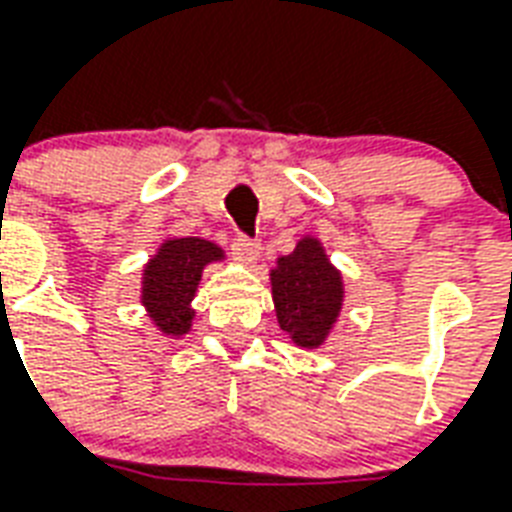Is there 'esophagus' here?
<instances>
[{
	"label": "esophagus",
	"instance_id": "34e87169",
	"mask_svg": "<svg viewBox=\"0 0 512 512\" xmlns=\"http://www.w3.org/2000/svg\"><path fill=\"white\" fill-rule=\"evenodd\" d=\"M230 249H233V255L239 257L241 263H255L257 257H260V241L249 239L244 233H236V236H233Z\"/></svg>",
	"mask_w": 512,
	"mask_h": 512
}]
</instances>
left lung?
Listing matches in <instances>:
<instances>
[{"label": "left lung", "instance_id": "obj_1", "mask_svg": "<svg viewBox=\"0 0 512 512\" xmlns=\"http://www.w3.org/2000/svg\"><path fill=\"white\" fill-rule=\"evenodd\" d=\"M271 284L276 317L284 333L308 349L325 341L341 311L343 284L319 241L303 239L292 255L279 257Z\"/></svg>", "mask_w": 512, "mask_h": 512}]
</instances>
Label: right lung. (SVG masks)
<instances>
[{"instance_id": "add662e5", "label": "right lung", "mask_w": 512, "mask_h": 512, "mask_svg": "<svg viewBox=\"0 0 512 512\" xmlns=\"http://www.w3.org/2000/svg\"><path fill=\"white\" fill-rule=\"evenodd\" d=\"M220 257L222 249L217 244L187 236V239L166 241L158 249V255L147 263L142 303L163 333H187V327L193 322L190 300L201 282V271L206 263L220 260Z\"/></svg>"}]
</instances>
